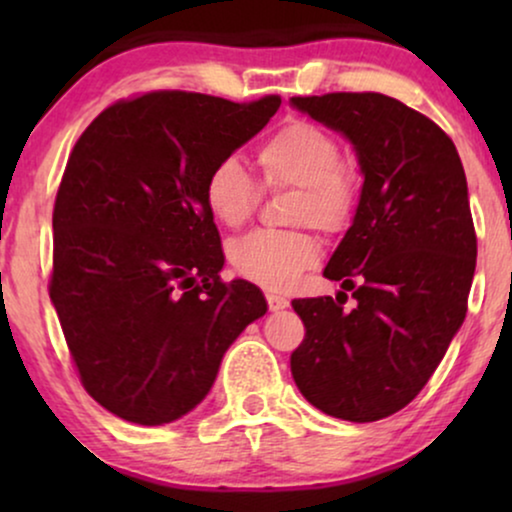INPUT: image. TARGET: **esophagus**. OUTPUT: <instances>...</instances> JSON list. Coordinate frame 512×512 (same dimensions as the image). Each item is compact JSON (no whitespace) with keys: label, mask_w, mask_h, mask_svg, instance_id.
Listing matches in <instances>:
<instances>
[{"label":"esophagus","mask_w":512,"mask_h":512,"mask_svg":"<svg viewBox=\"0 0 512 512\" xmlns=\"http://www.w3.org/2000/svg\"><path fill=\"white\" fill-rule=\"evenodd\" d=\"M265 300H268V307L272 312L289 307V300H286L284 296H279V293H265Z\"/></svg>","instance_id":"34e87169"}]
</instances>
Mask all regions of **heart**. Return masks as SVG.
Masks as SVG:
<instances>
[{
  "label": "heart",
  "mask_w": 512,
  "mask_h": 512,
  "mask_svg": "<svg viewBox=\"0 0 512 512\" xmlns=\"http://www.w3.org/2000/svg\"><path fill=\"white\" fill-rule=\"evenodd\" d=\"M265 191L293 188L289 223L326 235L345 233L361 195L359 167L342 156L338 137L324 125L289 121L256 153ZM205 205L223 228H242L261 205L263 189L237 158H223L207 172ZM319 240L307 228L256 230L228 247V261L242 279L263 289H286L319 258Z\"/></svg>",
  "instance_id": "1"
}]
</instances>
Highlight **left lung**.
Listing matches in <instances>:
<instances>
[{
    "instance_id": "obj_1",
    "label": "left lung",
    "mask_w": 512,
    "mask_h": 512,
    "mask_svg": "<svg viewBox=\"0 0 512 512\" xmlns=\"http://www.w3.org/2000/svg\"><path fill=\"white\" fill-rule=\"evenodd\" d=\"M356 146L363 191L324 277L338 298H296L305 338L291 375L347 422L403 410L438 368L468 310L478 237L457 146L429 116L382 93L291 97ZM354 311L341 307L346 291Z\"/></svg>"
}]
</instances>
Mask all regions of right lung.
Instances as JSON below:
<instances>
[{"instance_id":"obj_1","label":"right lung","mask_w":512,"mask_h":512,"mask_svg":"<svg viewBox=\"0 0 512 512\" xmlns=\"http://www.w3.org/2000/svg\"><path fill=\"white\" fill-rule=\"evenodd\" d=\"M279 104L151 90L104 109L69 153L48 293L83 389L125 422L193 410L226 349L268 310L254 284L221 279L202 188Z\"/></svg>"}]
</instances>
